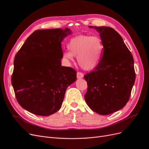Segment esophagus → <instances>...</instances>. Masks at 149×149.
Here are the masks:
<instances>
[{"instance_id": "esophagus-1", "label": "esophagus", "mask_w": 149, "mask_h": 149, "mask_svg": "<svg viewBox=\"0 0 149 149\" xmlns=\"http://www.w3.org/2000/svg\"><path fill=\"white\" fill-rule=\"evenodd\" d=\"M77 79H82L84 77V74L81 72H78L77 73Z\"/></svg>"}]
</instances>
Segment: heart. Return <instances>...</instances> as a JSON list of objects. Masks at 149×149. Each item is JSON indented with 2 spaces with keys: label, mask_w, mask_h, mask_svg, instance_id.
<instances>
[{
  "label": "heart",
  "mask_w": 149,
  "mask_h": 149,
  "mask_svg": "<svg viewBox=\"0 0 149 149\" xmlns=\"http://www.w3.org/2000/svg\"><path fill=\"white\" fill-rule=\"evenodd\" d=\"M69 52L63 53V58L68 61L77 56L80 67L85 70L95 69L100 63L104 51L103 42L97 36H78L72 38L68 43Z\"/></svg>",
  "instance_id": "b5f03b06"
}]
</instances>
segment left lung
<instances>
[{
    "label": "left lung",
    "mask_w": 149,
    "mask_h": 149,
    "mask_svg": "<svg viewBox=\"0 0 149 149\" xmlns=\"http://www.w3.org/2000/svg\"><path fill=\"white\" fill-rule=\"evenodd\" d=\"M100 34L104 54L100 63L84 78L88 90L85 100L89 107L100 115H109L128 102L136 74L134 59L122 37L112 27L89 26Z\"/></svg>",
    "instance_id": "left-lung-1"
}]
</instances>
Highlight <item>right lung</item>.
<instances>
[{
    "label": "right lung",
    "instance_id": "right-lung-1",
    "mask_svg": "<svg viewBox=\"0 0 149 149\" xmlns=\"http://www.w3.org/2000/svg\"><path fill=\"white\" fill-rule=\"evenodd\" d=\"M69 28L37 30L27 38L14 59L12 84L19 105L28 112L49 116L61 107L76 71L61 65V42Z\"/></svg>",
    "mask_w": 149,
    "mask_h": 149
}]
</instances>
